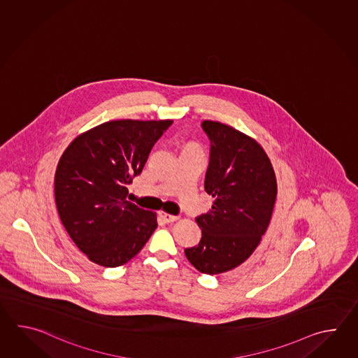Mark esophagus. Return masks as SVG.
<instances>
[{
  "label": "esophagus",
  "instance_id": "34e87169",
  "mask_svg": "<svg viewBox=\"0 0 358 358\" xmlns=\"http://www.w3.org/2000/svg\"><path fill=\"white\" fill-rule=\"evenodd\" d=\"M159 216H160L161 220L164 221L165 224H170V222H174V221L178 220V216H173V215H169V213H162V211L159 213Z\"/></svg>",
  "mask_w": 358,
  "mask_h": 358
}]
</instances>
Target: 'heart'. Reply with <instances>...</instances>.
Listing matches in <instances>:
<instances>
[{
    "instance_id": "heart-1",
    "label": "heart",
    "mask_w": 358,
    "mask_h": 358,
    "mask_svg": "<svg viewBox=\"0 0 358 358\" xmlns=\"http://www.w3.org/2000/svg\"><path fill=\"white\" fill-rule=\"evenodd\" d=\"M182 152L196 153L202 156V148L196 142H188L182 147Z\"/></svg>"
}]
</instances>
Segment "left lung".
<instances>
[{
  "mask_svg": "<svg viewBox=\"0 0 358 358\" xmlns=\"http://www.w3.org/2000/svg\"><path fill=\"white\" fill-rule=\"evenodd\" d=\"M210 161L205 190L215 198L196 217L202 236L185 256L198 271L216 275L239 266L265 234L274 210L276 178L262 147L229 125L205 120Z\"/></svg>",
  "mask_w": 358,
  "mask_h": 358,
  "instance_id": "8db88e82",
  "label": "left lung"
}]
</instances>
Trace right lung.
I'll return each mask as SVG.
<instances>
[{"label": "right lung", "instance_id": "obj_1", "mask_svg": "<svg viewBox=\"0 0 358 358\" xmlns=\"http://www.w3.org/2000/svg\"><path fill=\"white\" fill-rule=\"evenodd\" d=\"M173 120L105 122L76 138L55 174V199L62 225L92 262L127 264L157 228L156 215L128 202L133 178Z\"/></svg>", "mask_w": 358, "mask_h": 358}]
</instances>
